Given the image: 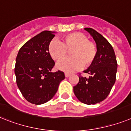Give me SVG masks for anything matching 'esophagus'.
Returning <instances> with one entry per match:
<instances>
[{
    "label": "esophagus",
    "instance_id": "34e87169",
    "mask_svg": "<svg viewBox=\"0 0 131 131\" xmlns=\"http://www.w3.org/2000/svg\"><path fill=\"white\" fill-rule=\"evenodd\" d=\"M64 75H65L66 77H68L70 76V74H69V72H65V73H64Z\"/></svg>",
    "mask_w": 131,
    "mask_h": 131
}]
</instances>
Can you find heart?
<instances>
[{"instance_id": "b5f03b06", "label": "heart", "mask_w": 131, "mask_h": 131, "mask_svg": "<svg viewBox=\"0 0 131 131\" xmlns=\"http://www.w3.org/2000/svg\"><path fill=\"white\" fill-rule=\"evenodd\" d=\"M71 50V58L62 61L57 68L67 72L77 71L81 68H89L93 65L98 54V48L93 42L84 34L74 32L63 36L62 42L57 40L50 41L49 52L54 60L59 62L68 55Z\"/></svg>"}]
</instances>
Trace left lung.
Here are the masks:
<instances>
[{"label": "left lung", "instance_id": "1", "mask_svg": "<svg viewBox=\"0 0 131 131\" xmlns=\"http://www.w3.org/2000/svg\"><path fill=\"white\" fill-rule=\"evenodd\" d=\"M96 42L98 54L96 60L84 72L89 78L79 74V81L73 87L75 96L86 105H95L104 101L116 81L117 62L111 45L100 33L91 28H84Z\"/></svg>", "mask_w": 131, "mask_h": 131}]
</instances>
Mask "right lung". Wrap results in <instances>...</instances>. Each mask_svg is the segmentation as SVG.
<instances>
[{"label":"right lung","mask_w":131,"mask_h":131,"mask_svg":"<svg viewBox=\"0 0 131 131\" xmlns=\"http://www.w3.org/2000/svg\"><path fill=\"white\" fill-rule=\"evenodd\" d=\"M54 32H41L20 49L16 59V84L25 99L35 105L47 103L54 96L64 73L52 72L54 61L49 52Z\"/></svg>","instance_id":"right-lung-1"}]
</instances>
